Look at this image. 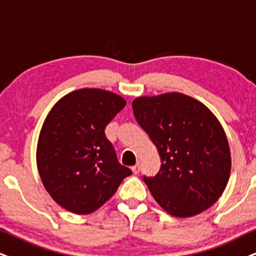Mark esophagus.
I'll return each mask as SVG.
<instances>
[{
	"instance_id": "obj_1",
	"label": "esophagus",
	"mask_w": 256,
	"mask_h": 256,
	"mask_svg": "<svg viewBox=\"0 0 256 256\" xmlns=\"http://www.w3.org/2000/svg\"><path fill=\"white\" fill-rule=\"evenodd\" d=\"M132 171H134V174H139V171H140V163H139V162L136 164L134 166H132Z\"/></svg>"
}]
</instances>
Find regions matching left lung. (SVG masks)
<instances>
[{
  "instance_id": "obj_1",
  "label": "left lung",
  "mask_w": 256,
  "mask_h": 256,
  "mask_svg": "<svg viewBox=\"0 0 256 256\" xmlns=\"http://www.w3.org/2000/svg\"><path fill=\"white\" fill-rule=\"evenodd\" d=\"M132 108L162 160L156 176L143 177L156 202L176 218L210 208L224 192L232 169L227 136L214 113L178 92L139 96Z\"/></svg>"
}]
</instances>
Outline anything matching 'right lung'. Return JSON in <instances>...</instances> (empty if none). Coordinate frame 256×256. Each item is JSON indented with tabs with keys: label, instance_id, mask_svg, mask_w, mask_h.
I'll return each mask as SVG.
<instances>
[{
	"label": "right lung",
	"instance_id": "1",
	"mask_svg": "<svg viewBox=\"0 0 256 256\" xmlns=\"http://www.w3.org/2000/svg\"><path fill=\"white\" fill-rule=\"evenodd\" d=\"M126 105L110 90L82 88L62 96L42 125L36 164L44 189L78 215L96 212L132 171L117 160L105 128Z\"/></svg>",
	"mask_w": 256,
	"mask_h": 256
}]
</instances>
